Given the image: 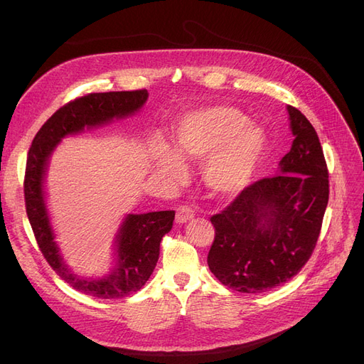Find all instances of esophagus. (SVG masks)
<instances>
[{
	"mask_svg": "<svg viewBox=\"0 0 364 364\" xmlns=\"http://www.w3.org/2000/svg\"><path fill=\"white\" fill-rule=\"evenodd\" d=\"M194 218V211L186 205H179L176 208V223H186Z\"/></svg>",
	"mask_w": 364,
	"mask_h": 364,
	"instance_id": "obj_1",
	"label": "esophagus"
}]
</instances>
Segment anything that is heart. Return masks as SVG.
I'll return each mask as SVG.
<instances>
[{"label": "heart", "mask_w": 364, "mask_h": 364, "mask_svg": "<svg viewBox=\"0 0 364 364\" xmlns=\"http://www.w3.org/2000/svg\"><path fill=\"white\" fill-rule=\"evenodd\" d=\"M266 136L240 111L214 106L186 115L176 129L174 153L159 147L156 165L173 181H182L185 167L179 162L206 159L203 181L213 194L230 197L250 182L261 161Z\"/></svg>", "instance_id": "heart-1"}]
</instances>
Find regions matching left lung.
<instances>
[{
  "instance_id": "1",
  "label": "left lung",
  "mask_w": 364,
  "mask_h": 364,
  "mask_svg": "<svg viewBox=\"0 0 364 364\" xmlns=\"http://www.w3.org/2000/svg\"><path fill=\"white\" fill-rule=\"evenodd\" d=\"M294 135L279 174L246 186L211 217L215 237L208 266L226 287L262 293L287 282L310 259L328 205V167L306 117L289 106Z\"/></svg>"
}]
</instances>
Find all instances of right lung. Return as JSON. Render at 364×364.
Wrapping results in <instances>:
<instances>
[{
  "label": "right lung",
  "mask_w": 364,
  "mask_h": 364,
  "mask_svg": "<svg viewBox=\"0 0 364 364\" xmlns=\"http://www.w3.org/2000/svg\"><path fill=\"white\" fill-rule=\"evenodd\" d=\"M147 90L92 92L63 105L39 129L28 150L24 199L28 222L43 258L71 287L100 299H119L141 290L155 269L159 245L173 228L174 211L130 214L117 235L118 262L115 270L103 279H83L65 266L54 243L46 202H43V174L58 142L67 135L79 134L85 127L102 126L114 118L135 114L147 100Z\"/></svg>",
  "instance_id": "1"
}]
</instances>
